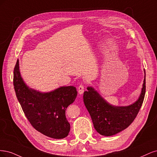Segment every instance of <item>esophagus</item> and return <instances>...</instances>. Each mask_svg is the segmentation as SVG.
<instances>
[{
	"label": "esophagus",
	"mask_w": 157,
	"mask_h": 157,
	"mask_svg": "<svg viewBox=\"0 0 157 157\" xmlns=\"http://www.w3.org/2000/svg\"><path fill=\"white\" fill-rule=\"evenodd\" d=\"M78 93L79 94H82L84 92V86L82 85H79L78 88Z\"/></svg>",
	"instance_id": "1"
}]
</instances>
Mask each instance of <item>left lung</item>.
Masks as SVG:
<instances>
[{
	"instance_id": "1",
	"label": "left lung",
	"mask_w": 157,
	"mask_h": 157,
	"mask_svg": "<svg viewBox=\"0 0 157 157\" xmlns=\"http://www.w3.org/2000/svg\"><path fill=\"white\" fill-rule=\"evenodd\" d=\"M145 77L138 99L126 106L110 104L93 87L83 94V102L91 117L95 130L102 136H111L126 129L132 123L144 102L145 94Z\"/></svg>"
}]
</instances>
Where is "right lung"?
<instances>
[{
	"instance_id": "obj_1",
	"label": "right lung",
	"mask_w": 157,
	"mask_h": 157,
	"mask_svg": "<svg viewBox=\"0 0 157 157\" xmlns=\"http://www.w3.org/2000/svg\"><path fill=\"white\" fill-rule=\"evenodd\" d=\"M13 85L23 112L35 129L54 139L67 137L70 125L66 110L77 97L76 88L63 86L48 93L29 88L20 74L18 59L13 70Z\"/></svg>"
}]
</instances>
